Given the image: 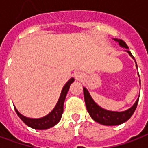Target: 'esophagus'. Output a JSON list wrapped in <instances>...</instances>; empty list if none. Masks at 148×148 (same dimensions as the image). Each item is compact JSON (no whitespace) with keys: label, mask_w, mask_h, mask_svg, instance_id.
<instances>
[{"label":"esophagus","mask_w":148,"mask_h":148,"mask_svg":"<svg viewBox=\"0 0 148 148\" xmlns=\"http://www.w3.org/2000/svg\"><path fill=\"white\" fill-rule=\"evenodd\" d=\"M75 77L76 79H81L82 75L80 74V73H76L75 74Z\"/></svg>","instance_id":"1"}]
</instances>
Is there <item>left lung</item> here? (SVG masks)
Wrapping results in <instances>:
<instances>
[{
    "mask_svg": "<svg viewBox=\"0 0 148 148\" xmlns=\"http://www.w3.org/2000/svg\"><path fill=\"white\" fill-rule=\"evenodd\" d=\"M114 41H116L119 43V45L121 47H124L125 49H129L128 46L126 45V43L123 40L117 39V38H114ZM125 51L128 52V53L134 59V57L132 56L131 52L129 50H125ZM136 66L137 68L136 62ZM84 95L86 107H87V111H88L91 118L95 121H96L101 125L109 126L118 125H121V124L127 121L132 117V115L133 114V113L136 110L138 104V101H139V99H138L136 102H135L134 105L132 106L131 108H129V110L122 111V112H117V111L106 110L105 109H102V107H100L99 105H97L90 95L88 90L85 87H84Z\"/></svg>",
    "mask_w": 148,
    "mask_h": 148,
    "instance_id": "1",
    "label": "left lung"
}]
</instances>
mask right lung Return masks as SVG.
I'll list each match as a JSON object with an SVG mask.
<instances>
[{
  "mask_svg": "<svg viewBox=\"0 0 148 148\" xmlns=\"http://www.w3.org/2000/svg\"><path fill=\"white\" fill-rule=\"evenodd\" d=\"M73 82H74V78H71L69 81L67 82L66 84L64 86L63 89L61 90V95H60V98L58 99L57 105L55 106L53 110L45 117L37 118V119L24 117L21 114H19L18 110L15 107V110L16 112L17 115L19 116V118L22 120L23 122L25 123L27 125L31 127L32 129L44 130V129H48L49 128L53 127L61 120L62 114H63L64 103L65 97H66L67 93L69 91L70 85L72 84V83H73Z\"/></svg>",
  "mask_w": 148,
  "mask_h": 148,
  "instance_id": "add662e5",
  "label": "right lung"
}]
</instances>
